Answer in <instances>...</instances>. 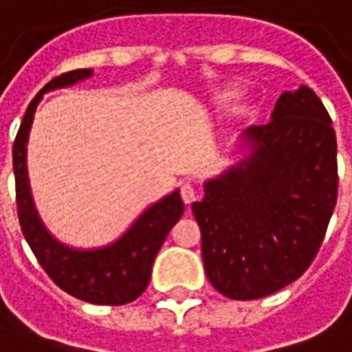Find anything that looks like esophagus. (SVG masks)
<instances>
[{"label": "esophagus", "instance_id": "1", "mask_svg": "<svg viewBox=\"0 0 352 352\" xmlns=\"http://www.w3.org/2000/svg\"><path fill=\"white\" fill-rule=\"evenodd\" d=\"M180 195H182V199H184V203L190 207L191 203L195 201V188L191 186L190 182H186V184L180 188Z\"/></svg>", "mask_w": 352, "mask_h": 352}]
</instances>
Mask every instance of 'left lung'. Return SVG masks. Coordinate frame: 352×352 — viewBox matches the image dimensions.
Masks as SVG:
<instances>
[{
  "mask_svg": "<svg viewBox=\"0 0 352 352\" xmlns=\"http://www.w3.org/2000/svg\"><path fill=\"white\" fill-rule=\"evenodd\" d=\"M239 140L243 157L205 182L191 210L208 282L251 301L295 282L314 261L338 201V144L307 86L283 91L270 120Z\"/></svg>",
  "mask_w": 352,
  "mask_h": 352,
  "instance_id": "left-lung-1",
  "label": "left lung"
}]
</instances>
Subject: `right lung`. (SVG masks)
<instances>
[{
    "instance_id": "1",
    "label": "right lung",
    "mask_w": 352,
    "mask_h": 352,
    "mask_svg": "<svg viewBox=\"0 0 352 352\" xmlns=\"http://www.w3.org/2000/svg\"><path fill=\"white\" fill-rule=\"evenodd\" d=\"M91 74L94 70L89 69L60 74L45 84L26 109L13 145L16 208L23 234L32 253L63 292L94 305H126L145 292L151 278L153 261L172 226L184 214L180 190H174L149 205L113 243L96 249H78L59 241L45 228L34 203L26 166V145L43 94L74 86L88 80Z\"/></svg>"
}]
</instances>
